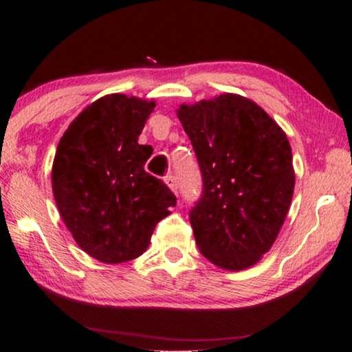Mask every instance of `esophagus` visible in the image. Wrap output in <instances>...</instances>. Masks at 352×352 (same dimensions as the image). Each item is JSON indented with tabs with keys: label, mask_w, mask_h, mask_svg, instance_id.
I'll return each instance as SVG.
<instances>
[{
	"label": "esophagus",
	"mask_w": 352,
	"mask_h": 352,
	"mask_svg": "<svg viewBox=\"0 0 352 352\" xmlns=\"http://www.w3.org/2000/svg\"><path fill=\"white\" fill-rule=\"evenodd\" d=\"M164 183L168 184V186L170 188L172 192H175V194H177V190H178V183H177V178H175V175H172V174L166 175V177H164Z\"/></svg>",
	"instance_id": "esophagus-1"
}]
</instances>
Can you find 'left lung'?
<instances>
[{
  "label": "left lung",
  "mask_w": 352,
  "mask_h": 352,
  "mask_svg": "<svg viewBox=\"0 0 352 352\" xmlns=\"http://www.w3.org/2000/svg\"><path fill=\"white\" fill-rule=\"evenodd\" d=\"M200 166L204 189L189 212L195 243L225 270H243L269 252L295 188L292 148L258 104L225 93L177 110Z\"/></svg>",
  "instance_id": "left-lung-1"
}]
</instances>
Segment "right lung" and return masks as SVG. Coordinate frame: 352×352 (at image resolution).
Segmentation results:
<instances>
[{"mask_svg":"<svg viewBox=\"0 0 352 352\" xmlns=\"http://www.w3.org/2000/svg\"><path fill=\"white\" fill-rule=\"evenodd\" d=\"M153 100L109 94L88 105L63 133L52 164V192L83 252L119 264L146 252L177 197L144 164L151 146L138 136Z\"/></svg>","mask_w":352,"mask_h":352,"instance_id":"add662e5","label":"right lung"}]
</instances>
